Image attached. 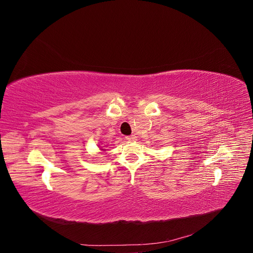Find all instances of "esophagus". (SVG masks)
Segmentation results:
<instances>
[{
  "label": "esophagus",
  "mask_w": 253,
  "mask_h": 253,
  "mask_svg": "<svg viewBox=\"0 0 253 253\" xmlns=\"http://www.w3.org/2000/svg\"><path fill=\"white\" fill-rule=\"evenodd\" d=\"M126 140H127V141H136V140H137V137H136L135 135L126 136Z\"/></svg>",
  "instance_id": "34e87169"
}]
</instances>
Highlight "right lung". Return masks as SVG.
<instances>
[{"label": "right lung", "mask_w": 253, "mask_h": 253, "mask_svg": "<svg viewBox=\"0 0 253 253\" xmlns=\"http://www.w3.org/2000/svg\"><path fill=\"white\" fill-rule=\"evenodd\" d=\"M102 148H103V147H102ZM101 150H102V151H104V149H101Z\"/></svg>", "instance_id": "1"}]
</instances>
